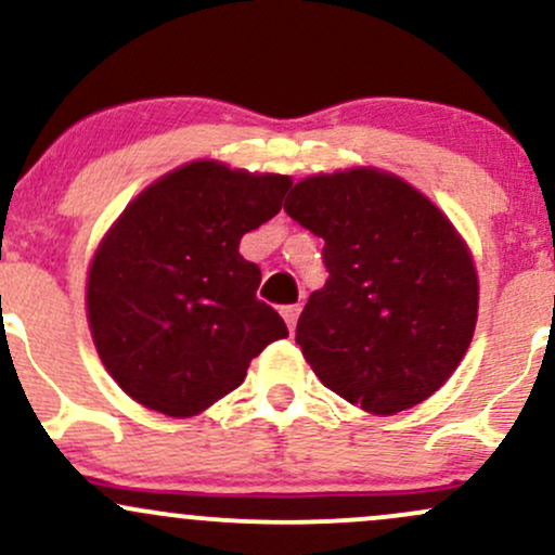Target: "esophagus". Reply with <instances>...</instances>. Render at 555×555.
<instances>
[{
  "mask_svg": "<svg viewBox=\"0 0 555 555\" xmlns=\"http://www.w3.org/2000/svg\"><path fill=\"white\" fill-rule=\"evenodd\" d=\"M282 315H284V321H287L289 332H295L297 315H300V306H287V308H282Z\"/></svg>",
  "mask_w": 555,
  "mask_h": 555,
  "instance_id": "34e87169",
  "label": "esophagus"
}]
</instances>
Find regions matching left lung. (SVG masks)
Returning <instances> with one entry per match:
<instances>
[{"instance_id": "left-lung-1", "label": "left lung", "mask_w": 555, "mask_h": 555, "mask_svg": "<svg viewBox=\"0 0 555 555\" xmlns=\"http://www.w3.org/2000/svg\"><path fill=\"white\" fill-rule=\"evenodd\" d=\"M284 210L324 240L328 279L295 334L321 385L374 416L424 403L477 328L479 276L461 231L416 186L374 166L308 176Z\"/></svg>"}]
</instances>
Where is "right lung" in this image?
Listing matches in <instances>:
<instances>
[{
    "label": "right lung",
    "instance_id": "obj_1",
    "mask_svg": "<svg viewBox=\"0 0 555 555\" xmlns=\"http://www.w3.org/2000/svg\"><path fill=\"white\" fill-rule=\"evenodd\" d=\"M289 176L184 163L144 186L96 245L87 321L102 366L131 400L189 418L245 382L287 324L255 297L247 231L282 210Z\"/></svg>",
    "mask_w": 555,
    "mask_h": 555
}]
</instances>
